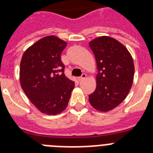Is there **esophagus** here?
<instances>
[{
    "instance_id": "34e87169",
    "label": "esophagus",
    "mask_w": 153,
    "mask_h": 153,
    "mask_svg": "<svg viewBox=\"0 0 153 153\" xmlns=\"http://www.w3.org/2000/svg\"><path fill=\"white\" fill-rule=\"evenodd\" d=\"M86 77V74H83L81 76H79V77L77 78V79H78V81H82V80H83V79H84Z\"/></svg>"
}]
</instances>
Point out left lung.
Masks as SVG:
<instances>
[{"mask_svg":"<svg viewBox=\"0 0 153 153\" xmlns=\"http://www.w3.org/2000/svg\"><path fill=\"white\" fill-rule=\"evenodd\" d=\"M97 61V88L89 96L93 108L112 110L127 97L134 77V63L130 53L116 39L99 36L89 43Z\"/></svg>","mask_w":153,"mask_h":153,"instance_id":"8db88e82","label":"left lung"}]
</instances>
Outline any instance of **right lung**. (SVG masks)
Returning <instances> with one entry per match:
<instances>
[{"instance_id": "1", "label": "right lung", "mask_w": 153, "mask_h": 153, "mask_svg": "<svg viewBox=\"0 0 153 153\" xmlns=\"http://www.w3.org/2000/svg\"><path fill=\"white\" fill-rule=\"evenodd\" d=\"M67 42L47 36L30 46L23 54L20 81L23 90L36 109L56 115L67 106L74 82L65 76L61 61Z\"/></svg>"}]
</instances>
